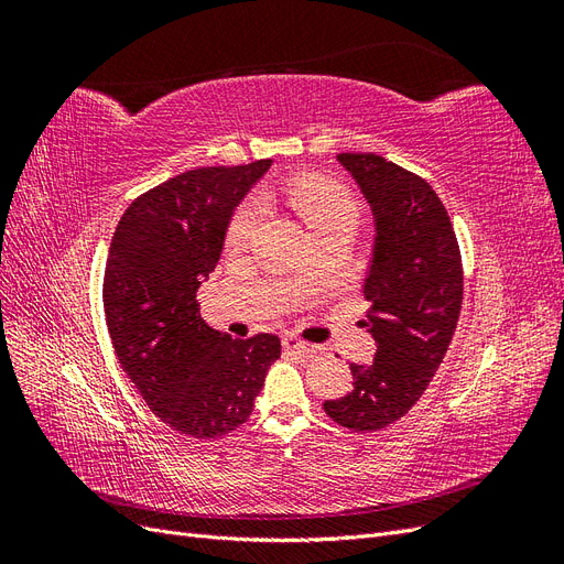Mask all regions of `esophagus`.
Listing matches in <instances>:
<instances>
[{
    "label": "esophagus",
    "mask_w": 564,
    "mask_h": 564,
    "mask_svg": "<svg viewBox=\"0 0 564 564\" xmlns=\"http://www.w3.org/2000/svg\"><path fill=\"white\" fill-rule=\"evenodd\" d=\"M282 346H284V350H292V352H296V355H308V352H315V346L305 344V340L296 338L294 334H284V336H282Z\"/></svg>",
    "instance_id": "esophagus-1"
}]
</instances>
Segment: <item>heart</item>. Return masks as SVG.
<instances>
[{
	"label": "heart",
	"mask_w": 564,
	"mask_h": 564,
	"mask_svg": "<svg viewBox=\"0 0 564 564\" xmlns=\"http://www.w3.org/2000/svg\"><path fill=\"white\" fill-rule=\"evenodd\" d=\"M289 204H292L294 212L303 218V224L308 226L313 232H319L329 226L344 224V220H355L357 224V204L352 195L340 187L338 183L329 178H299L289 185ZM263 218V204L259 199L245 202L240 209L235 212L226 245L230 249H242L251 242Z\"/></svg>",
	"instance_id": "1"
}]
</instances>
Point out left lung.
<instances>
[{"label": "left lung", "mask_w": 564, "mask_h": 564, "mask_svg": "<svg viewBox=\"0 0 564 564\" xmlns=\"http://www.w3.org/2000/svg\"><path fill=\"white\" fill-rule=\"evenodd\" d=\"M373 216V251L365 278L377 340L373 362L350 365L352 390L327 400L338 425L381 431L412 409L445 357L464 299V268L445 204L421 176L373 152H340Z\"/></svg>", "instance_id": "left-lung-1"}]
</instances>
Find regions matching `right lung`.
<instances>
[{
  "instance_id": "right-lung-1",
  "label": "right lung",
  "mask_w": 564,
  "mask_h": 564,
  "mask_svg": "<svg viewBox=\"0 0 564 564\" xmlns=\"http://www.w3.org/2000/svg\"><path fill=\"white\" fill-rule=\"evenodd\" d=\"M270 164L202 166L169 178L129 204L110 242L104 308L117 360L152 412L195 440L249 419L282 350L275 334L216 332L197 308L235 207Z\"/></svg>"
}]
</instances>
